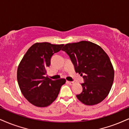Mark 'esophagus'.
<instances>
[{
  "label": "esophagus",
  "instance_id": "34e87169",
  "mask_svg": "<svg viewBox=\"0 0 129 129\" xmlns=\"http://www.w3.org/2000/svg\"><path fill=\"white\" fill-rule=\"evenodd\" d=\"M67 82L71 85H72L74 84V82H72V81H67Z\"/></svg>",
  "mask_w": 129,
  "mask_h": 129
}]
</instances>
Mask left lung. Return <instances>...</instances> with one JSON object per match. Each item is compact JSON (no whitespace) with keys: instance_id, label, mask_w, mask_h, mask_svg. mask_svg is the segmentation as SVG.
Returning a JSON list of instances; mask_svg holds the SVG:
<instances>
[{"instance_id":"8db88e82","label":"left lung","mask_w":129,"mask_h":129,"mask_svg":"<svg viewBox=\"0 0 129 129\" xmlns=\"http://www.w3.org/2000/svg\"><path fill=\"white\" fill-rule=\"evenodd\" d=\"M62 50L71 58L77 73L84 79L82 91L77 95L82 103L94 105L106 98L114 82V68L108 55L101 47L82 41L66 44Z\"/></svg>"}]
</instances>
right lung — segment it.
<instances>
[{
	"instance_id": "1",
	"label": "right lung",
	"mask_w": 129,
	"mask_h": 129,
	"mask_svg": "<svg viewBox=\"0 0 129 129\" xmlns=\"http://www.w3.org/2000/svg\"><path fill=\"white\" fill-rule=\"evenodd\" d=\"M63 44L36 43L22 58L17 69V81L22 94L27 101L38 107L50 105L56 99L65 79L52 80L48 77L46 68L51 64L54 53L60 51Z\"/></svg>"
}]
</instances>
